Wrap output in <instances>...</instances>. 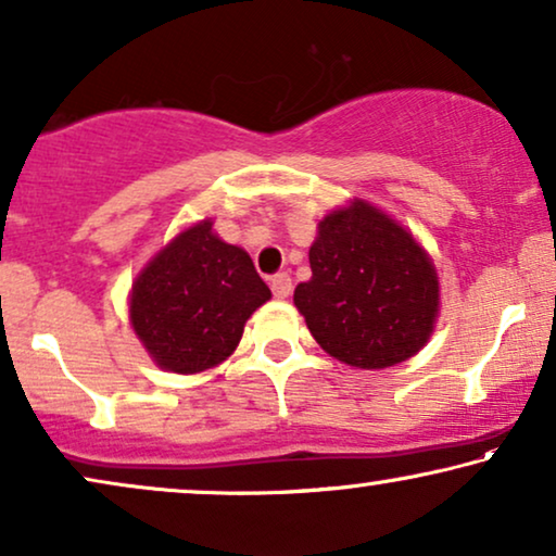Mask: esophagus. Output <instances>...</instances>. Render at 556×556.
Wrapping results in <instances>:
<instances>
[{
	"mask_svg": "<svg viewBox=\"0 0 556 556\" xmlns=\"http://www.w3.org/2000/svg\"><path fill=\"white\" fill-rule=\"evenodd\" d=\"M270 288H273V295H276V299H288V295H291V288H293L291 276H288V273H276V276L270 278Z\"/></svg>",
	"mask_w": 556,
	"mask_h": 556,
	"instance_id": "esophagus-1",
	"label": "esophagus"
}]
</instances>
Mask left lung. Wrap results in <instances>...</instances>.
<instances>
[{
  "label": "left lung",
  "instance_id": "left-lung-1",
  "mask_svg": "<svg viewBox=\"0 0 556 556\" xmlns=\"http://www.w3.org/2000/svg\"><path fill=\"white\" fill-rule=\"evenodd\" d=\"M311 278L293 303L333 359L384 369L428 344L440 311L435 265L397 219L354 200L318 223Z\"/></svg>",
  "mask_w": 556,
  "mask_h": 556
}]
</instances>
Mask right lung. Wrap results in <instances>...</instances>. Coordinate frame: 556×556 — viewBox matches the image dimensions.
Wrapping results in <instances>:
<instances>
[{
  "mask_svg": "<svg viewBox=\"0 0 556 556\" xmlns=\"http://www.w3.org/2000/svg\"><path fill=\"white\" fill-rule=\"evenodd\" d=\"M270 301L245 250L212 232V219L181 230L134 280L128 318L164 371L197 375L240 344L253 311Z\"/></svg>",
  "mask_w": 556,
  "mask_h": 556,
  "instance_id": "add662e5",
  "label": "right lung"
}]
</instances>
